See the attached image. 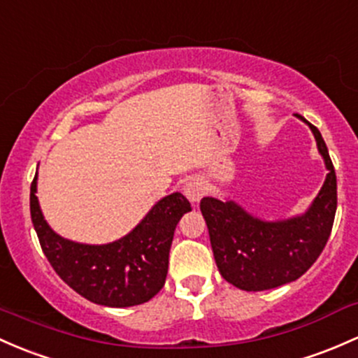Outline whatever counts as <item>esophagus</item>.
<instances>
[{
  "mask_svg": "<svg viewBox=\"0 0 358 358\" xmlns=\"http://www.w3.org/2000/svg\"><path fill=\"white\" fill-rule=\"evenodd\" d=\"M182 191H184V194H186V198L189 199L191 203H196V201H199V199L203 198V194H205L206 184H205V180H203V179L191 178V179L186 180Z\"/></svg>",
  "mask_w": 358,
  "mask_h": 358,
  "instance_id": "34e87169",
  "label": "esophagus"
}]
</instances>
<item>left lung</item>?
<instances>
[{"mask_svg": "<svg viewBox=\"0 0 358 358\" xmlns=\"http://www.w3.org/2000/svg\"><path fill=\"white\" fill-rule=\"evenodd\" d=\"M299 119L313 131L328 171L317 196L303 213L264 220L230 198L206 196L199 203L218 271L241 290L261 292L295 282L313 266L331 234L336 174L319 129L302 116Z\"/></svg>", "mask_w": 358, "mask_h": 358, "instance_id": "obj_1", "label": "left lung"}]
</instances>
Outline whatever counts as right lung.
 I'll return each instance as SVG.
<instances>
[{"label":"right lung","mask_w":358,"mask_h":358,"mask_svg":"<svg viewBox=\"0 0 358 358\" xmlns=\"http://www.w3.org/2000/svg\"><path fill=\"white\" fill-rule=\"evenodd\" d=\"M37 172L30 186V215L45 257L76 294L106 307L148 302L164 287L174 230L191 205L180 193L164 196L121 239L83 244L51 229L37 198Z\"/></svg>","instance_id":"obj_1"}]
</instances>
